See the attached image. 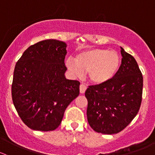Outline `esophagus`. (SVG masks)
<instances>
[{"instance_id":"obj_1","label":"esophagus","mask_w":155,"mask_h":155,"mask_svg":"<svg viewBox=\"0 0 155 155\" xmlns=\"http://www.w3.org/2000/svg\"><path fill=\"white\" fill-rule=\"evenodd\" d=\"M86 88L87 87L85 86L84 84H81L80 86H79V90H80V93L81 94H84L85 92V91H86Z\"/></svg>"}]
</instances>
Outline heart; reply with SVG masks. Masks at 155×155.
<instances>
[{
    "label": "heart",
    "instance_id": "1",
    "mask_svg": "<svg viewBox=\"0 0 155 155\" xmlns=\"http://www.w3.org/2000/svg\"><path fill=\"white\" fill-rule=\"evenodd\" d=\"M74 61H67L68 70L76 76H81L83 72H87L89 80L95 85H102L110 81L121 64L119 54L106 48L85 50L76 54Z\"/></svg>",
    "mask_w": 155,
    "mask_h": 155
}]
</instances>
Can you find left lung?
Returning a JSON list of instances; mask_svg holds the SVG:
<instances>
[{
  "mask_svg": "<svg viewBox=\"0 0 155 155\" xmlns=\"http://www.w3.org/2000/svg\"><path fill=\"white\" fill-rule=\"evenodd\" d=\"M121 64L115 76L102 85L89 86L87 118L92 129L104 134L124 130L140 110L143 78L135 58L121 47Z\"/></svg>",
  "mask_w": 155,
  "mask_h": 155,
  "instance_id": "1",
  "label": "left lung"
}]
</instances>
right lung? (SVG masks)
Instances as JSON below:
<instances>
[{
  "mask_svg": "<svg viewBox=\"0 0 155 155\" xmlns=\"http://www.w3.org/2000/svg\"><path fill=\"white\" fill-rule=\"evenodd\" d=\"M66 48L60 40H43L28 48L15 64L12 101L23 122L34 130L58 128L79 94V81L65 77Z\"/></svg>",
  "mask_w": 155,
  "mask_h": 155,
  "instance_id": "right-lung-1",
  "label": "right lung"
}]
</instances>
